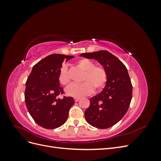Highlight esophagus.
Listing matches in <instances>:
<instances>
[{"mask_svg":"<svg viewBox=\"0 0 161 161\" xmlns=\"http://www.w3.org/2000/svg\"><path fill=\"white\" fill-rule=\"evenodd\" d=\"M74 99H75V102H77V101H79L80 98H78V97H75Z\"/></svg>","mask_w":161,"mask_h":161,"instance_id":"34e87169","label":"esophagus"}]
</instances>
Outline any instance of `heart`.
Masks as SVG:
<instances>
[{
	"mask_svg": "<svg viewBox=\"0 0 161 161\" xmlns=\"http://www.w3.org/2000/svg\"><path fill=\"white\" fill-rule=\"evenodd\" d=\"M76 65L85 71L82 79V84H74L66 89V94L71 97H82L95 91L103 89L108 81V73L101 66H96L95 63L87 58H81L76 62ZM59 82L64 86L70 83V76L66 65H63L58 75Z\"/></svg>",
	"mask_w": 161,
	"mask_h": 161,
	"instance_id": "b5f03b06",
	"label": "heart"
}]
</instances>
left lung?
<instances>
[{
    "label": "left lung",
    "mask_w": 161,
    "mask_h": 161,
    "mask_svg": "<svg viewBox=\"0 0 161 161\" xmlns=\"http://www.w3.org/2000/svg\"><path fill=\"white\" fill-rule=\"evenodd\" d=\"M82 57L95 59L108 73V81L100 93L90 99L85 112L90 125L106 129L116 124L127 112L132 98V85L125 66L107 50L82 53Z\"/></svg>",
    "instance_id": "obj_1"
}]
</instances>
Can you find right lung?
<instances>
[{
	"label": "right lung",
	"mask_w": 161,
	"mask_h": 161,
	"mask_svg": "<svg viewBox=\"0 0 161 161\" xmlns=\"http://www.w3.org/2000/svg\"><path fill=\"white\" fill-rule=\"evenodd\" d=\"M74 56L53 53L33 66L26 81L25 101L29 113L36 123L46 129H55L64 124L75 103L72 97L64 93L58 80L62 62Z\"/></svg>",
	"instance_id": "right-lung-1"
}]
</instances>
